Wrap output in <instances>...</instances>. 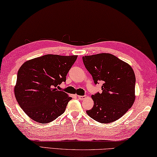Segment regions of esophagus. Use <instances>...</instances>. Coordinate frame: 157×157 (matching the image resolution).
I'll return each mask as SVG.
<instances>
[{
	"instance_id": "esophagus-1",
	"label": "esophagus",
	"mask_w": 157,
	"mask_h": 157,
	"mask_svg": "<svg viewBox=\"0 0 157 157\" xmlns=\"http://www.w3.org/2000/svg\"><path fill=\"white\" fill-rule=\"evenodd\" d=\"M78 98L79 99H80V100H83V99H84L85 98H86V95H83V96L78 95Z\"/></svg>"
}]
</instances>
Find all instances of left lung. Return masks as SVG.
I'll return each instance as SVG.
<instances>
[{"label":"left lung","instance_id":"8db88e82","mask_svg":"<svg viewBox=\"0 0 157 157\" xmlns=\"http://www.w3.org/2000/svg\"><path fill=\"white\" fill-rule=\"evenodd\" d=\"M95 84L102 82V93L93 95L94 105L88 115L102 124L121 118L135 99V75L126 62L110 53L82 57Z\"/></svg>","mask_w":157,"mask_h":157}]
</instances>
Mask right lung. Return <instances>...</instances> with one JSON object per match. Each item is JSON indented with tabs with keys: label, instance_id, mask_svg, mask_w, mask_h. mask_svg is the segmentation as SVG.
Instances as JSON below:
<instances>
[{
	"label": "right lung",
	"instance_id": "1",
	"mask_svg": "<svg viewBox=\"0 0 157 157\" xmlns=\"http://www.w3.org/2000/svg\"><path fill=\"white\" fill-rule=\"evenodd\" d=\"M78 56L47 54L25 62L17 74L14 94L19 106L36 122L55 120L66 109L71 98L58 90Z\"/></svg>",
	"mask_w": 157,
	"mask_h": 157
}]
</instances>
